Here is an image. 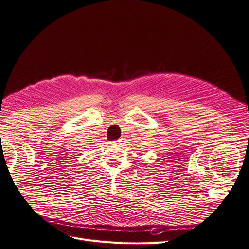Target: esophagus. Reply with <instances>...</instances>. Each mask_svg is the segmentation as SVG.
Masks as SVG:
<instances>
[{"mask_svg": "<svg viewBox=\"0 0 249 249\" xmlns=\"http://www.w3.org/2000/svg\"><path fill=\"white\" fill-rule=\"evenodd\" d=\"M119 142H121V141H119V140H117V141H115V143H116V144H118V143H119Z\"/></svg>", "mask_w": 249, "mask_h": 249, "instance_id": "obj_1", "label": "esophagus"}]
</instances>
